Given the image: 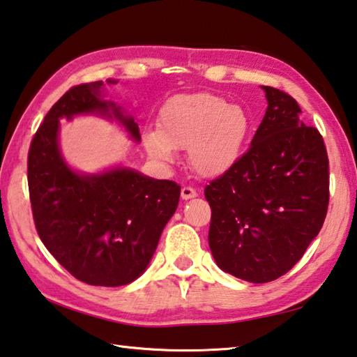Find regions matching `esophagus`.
Returning <instances> with one entry per match:
<instances>
[{
    "label": "esophagus",
    "mask_w": 357,
    "mask_h": 357,
    "mask_svg": "<svg viewBox=\"0 0 357 357\" xmlns=\"http://www.w3.org/2000/svg\"><path fill=\"white\" fill-rule=\"evenodd\" d=\"M198 195V192L193 189V187L189 185H184L183 189H181V198L183 199H190V198H195Z\"/></svg>",
    "instance_id": "obj_1"
}]
</instances>
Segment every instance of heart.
I'll return each instance as SVG.
<instances>
[{
    "label": "heart",
    "mask_w": 357,
    "mask_h": 357,
    "mask_svg": "<svg viewBox=\"0 0 357 357\" xmlns=\"http://www.w3.org/2000/svg\"><path fill=\"white\" fill-rule=\"evenodd\" d=\"M251 121L243 107L222 96L198 92L168 100L160 109L159 128L148 129L144 145L151 158L172 162L176 150L189 148L193 170L215 178L241 158Z\"/></svg>",
    "instance_id": "heart-1"
}]
</instances>
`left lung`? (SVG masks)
Here are the masks:
<instances>
[{
	"label": "left lung",
	"instance_id": "8db88e82",
	"mask_svg": "<svg viewBox=\"0 0 357 357\" xmlns=\"http://www.w3.org/2000/svg\"><path fill=\"white\" fill-rule=\"evenodd\" d=\"M268 107L250 150L206 185L209 246L220 268L241 280L275 281L319 234L329 203V160L319 129L280 89L262 86Z\"/></svg>",
	"mask_w": 357,
	"mask_h": 357
}]
</instances>
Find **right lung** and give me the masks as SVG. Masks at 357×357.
Returning a JSON list of instances; mask_svg holds the SVG:
<instances>
[{"label": "right lung", "mask_w": 357, "mask_h": 357, "mask_svg": "<svg viewBox=\"0 0 357 357\" xmlns=\"http://www.w3.org/2000/svg\"><path fill=\"white\" fill-rule=\"evenodd\" d=\"M102 86L96 81L71 87L50 109L31 140L28 185L37 234L56 261L90 286L116 287L137 280L148 267L176 211L181 185L128 168L101 174L68 168L57 144L62 116L105 115L112 109L129 135L140 140L137 123L100 98Z\"/></svg>", "instance_id": "add662e5"}]
</instances>
